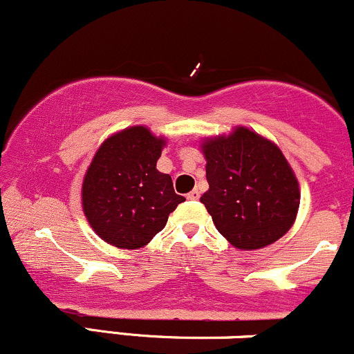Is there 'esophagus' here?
<instances>
[{
  "instance_id": "esophagus-1",
  "label": "esophagus",
  "mask_w": 354,
  "mask_h": 354,
  "mask_svg": "<svg viewBox=\"0 0 354 354\" xmlns=\"http://www.w3.org/2000/svg\"><path fill=\"white\" fill-rule=\"evenodd\" d=\"M186 198H188V200H194V201L200 200V191L193 189V191H191V193H188V196H186Z\"/></svg>"
}]
</instances>
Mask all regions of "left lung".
<instances>
[{
	"label": "left lung",
	"mask_w": 354,
	"mask_h": 354,
	"mask_svg": "<svg viewBox=\"0 0 354 354\" xmlns=\"http://www.w3.org/2000/svg\"><path fill=\"white\" fill-rule=\"evenodd\" d=\"M209 189L201 196L219 233L238 250H259L293 226L299 185L281 149L245 126L206 138Z\"/></svg>",
	"instance_id": "1"
}]
</instances>
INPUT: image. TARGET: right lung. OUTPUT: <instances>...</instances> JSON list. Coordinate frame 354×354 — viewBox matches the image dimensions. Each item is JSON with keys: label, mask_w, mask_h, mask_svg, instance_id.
Segmentation results:
<instances>
[{"label": "right lung", "mask_w": 354, "mask_h": 354, "mask_svg": "<svg viewBox=\"0 0 354 354\" xmlns=\"http://www.w3.org/2000/svg\"><path fill=\"white\" fill-rule=\"evenodd\" d=\"M165 145L146 126H131L100 146L84 174L81 205L103 241L123 250L143 248L185 201L174 193L171 176L156 169Z\"/></svg>", "instance_id": "right-lung-1"}]
</instances>
